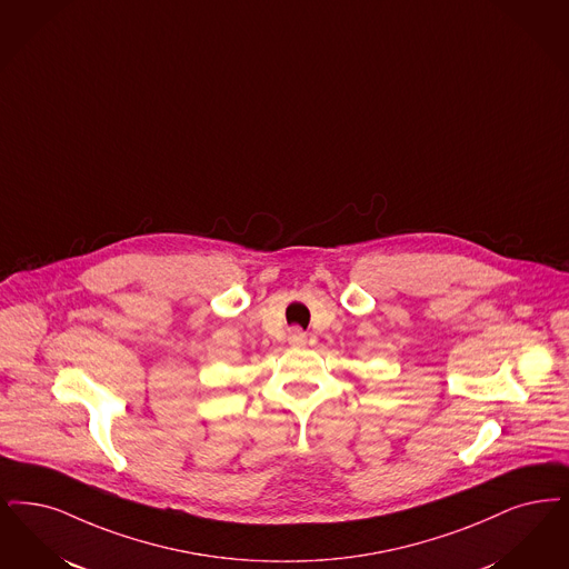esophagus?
Wrapping results in <instances>:
<instances>
[{
	"instance_id": "1",
	"label": "esophagus",
	"mask_w": 569,
	"mask_h": 569,
	"mask_svg": "<svg viewBox=\"0 0 569 569\" xmlns=\"http://www.w3.org/2000/svg\"><path fill=\"white\" fill-rule=\"evenodd\" d=\"M305 341H307V335H305L298 326H292V328L288 330V342H290V345L300 347V345H305Z\"/></svg>"
}]
</instances>
